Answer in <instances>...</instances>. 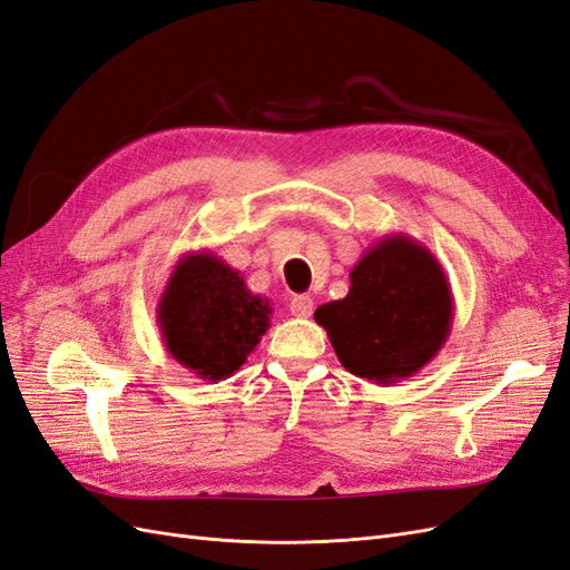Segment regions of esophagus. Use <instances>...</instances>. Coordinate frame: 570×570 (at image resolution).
<instances>
[{"mask_svg":"<svg viewBox=\"0 0 570 570\" xmlns=\"http://www.w3.org/2000/svg\"><path fill=\"white\" fill-rule=\"evenodd\" d=\"M289 312H292V316H297V318H308L314 314V299L308 297V295H297V297H292V302H289Z\"/></svg>","mask_w":570,"mask_h":570,"instance_id":"1","label":"esophagus"}]
</instances>
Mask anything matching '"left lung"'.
<instances>
[{"label":"left lung","mask_w":570,"mask_h":570,"mask_svg":"<svg viewBox=\"0 0 570 570\" xmlns=\"http://www.w3.org/2000/svg\"><path fill=\"white\" fill-rule=\"evenodd\" d=\"M344 299L316 308L340 364L375 385L416 375L452 333L454 297L438 256L406 233L377 239Z\"/></svg>","instance_id":"8db88e82"}]
</instances>
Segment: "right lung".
<instances>
[{
    "label": "right lung",
    "mask_w": 570,
    "mask_h": 570,
    "mask_svg": "<svg viewBox=\"0 0 570 570\" xmlns=\"http://www.w3.org/2000/svg\"><path fill=\"white\" fill-rule=\"evenodd\" d=\"M271 314V302L252 295L239 271L209 249L178 258L157 306L168 354L212 383L239 371L266 335Z\"/></svg>",
    "instance_id": "1"
}]
</instances>
